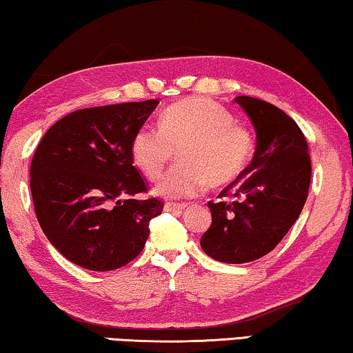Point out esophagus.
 Instances as JSON below:
<instances>
[{
    "instance_id": "obj_1",
    "label": "esophagus",
    "mask_w": 353,
    "mask_h": 353,
    "mask_svg": "<svg viewBox=\"0 0 353 353\" xmlns=\"http://www.w3.org/2000/svg\"><path fill=\"white\" fill-rule=\"evenodd\" d=\"M188 205L186 203H165L164 205V210L165 211H175V213H181V211L186 208Z\"/></svg>"
}]
</instances>
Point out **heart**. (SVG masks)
<instances>
[{"label":"heart","instance_id":"b5f03b06","mask_svg":"<svg viewBox=\"0 0 353 353\" xmlns=\"http://www.w3.org/2000/svg\"><path fill=\"white\" fill-rule=\"evenodd\" d=\"M175 151L181 164L162 178L154 194L194 197L210 180L227 184L240 176L254 154V137L216 102L188 99L167 108L161 124H145L132 137L134 164L150 180H158Z\"/></svg>","mask_w":353,"mask_h":353}]
</instances>
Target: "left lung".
Here are the masks:
<instances>
[{
	"label": "left lung",
	"mask_w": 353,
	"mask_h": 353,
	"mask_svg": "<svg viewBox=\"0 0 353 353\" xmlns=\"http://www.w3.org/2000/svg\"><path fill=\"white\" fill-rule=\"evenodd\" d=\"M235 102L257 134L254 158L219 197L208 202L211 225L200 246L211 259L246 263L278 246L305 207L311 183V158L301 129L270 102L238 96Z\"/></svg>",
	"instance_id": "left-lung-1"
}]
</instances>
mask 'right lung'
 Instances as JSON below:
<instances>
[{
    "label": "right lung",
    "instance_id": "right-lung-1",
    "mask_svg": "<svg viewBox=\"0 0 353 353\" xmlns=\"http://www.w3.org/2000/svg\"><path fill=\"white\" fill-rule=\"evenodd\" d=\"M159 101L82 108L57 121L32 156L30 186L48 241L93 271L121 268L142 252L164 203L137 200L146 184L131 143Z\"/></svg>",
    "mask_w": 353,
    "mask_h": 353
}]
</instances>
